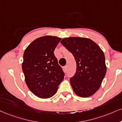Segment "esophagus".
<instances>
[{
  "instance_id": "34e87169",
  "label": "esophagus",
  "mask_w": 122,
  "mask_h": 122,
  "mask_svg": "<svg viewBox=\"0 0 122 122\" xmlns=\"http://www.w3.org/2000/svg\"><path fill=\"white\" fill-rule=\"evenodd\" d=\"M64 70H65V71H67V66H65L64 67Z\"/></svg>"
}]
</instances>
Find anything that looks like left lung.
Here are the masks:
<instances>
[{"label":"left lung","mask_w":122,"mask_h":122,"mask_svg":"<svg viewBox=\"0 0 122 122\" xmlns=\"http://www.w3.org/2000/svg\"><path fill=\"white\" fill-rule=\"evenodd\" d=\"M61 44L71 52L76 62V71L70 81L74 93L81 97L93 95L100 88L106 72L105 58L101 48L92 40L69 37Z\"/></svg>","instance_id":"obj_1"}]
</instances>
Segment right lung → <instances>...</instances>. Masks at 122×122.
<instances>
[{
    "mask_svg": "<svg viewBox=\"0 0 122 122\" xmlns=\"http://www.w3.org/2000/svg\"><path fill=\"white\" fill-rule=\"evenodd\" d=\"M61 38L51 35L38 38L25 50L22 69L30 91L41 98L55 95L64 73L54 55Z\"/></svg>",
    "mask_w": 122,
    "mask_h": 122,
    "instance_id": "obj_1",
    "label": "right lung"
}]
</instances>
